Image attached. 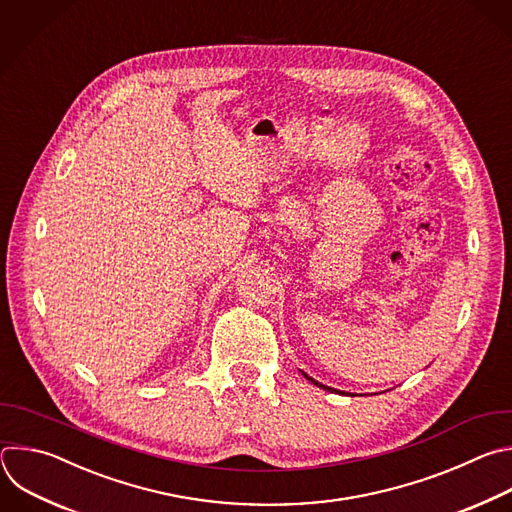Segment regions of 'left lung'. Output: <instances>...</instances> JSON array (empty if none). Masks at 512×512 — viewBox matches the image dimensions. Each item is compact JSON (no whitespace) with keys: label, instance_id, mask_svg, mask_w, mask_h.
<instances>
[{"label":"left lung","instance_id":"8db88e82","mask_svg":"<svg viewBox=\"0 0 512 512\" xmlns=\"http://www.w3.org/2000/svg\"><path fill=\"white\" fill-rule=\"evenodd\" d=\"M304 377H306V379H311V377H309V375H304ZM311 381H313V383H315V385H319V387H323V389H329V391H335V389H331V387H327V385H323V383H319V381H315V379H311Z\"/></svg>","mask_w":512,"mask_h":512}]
</instances>
